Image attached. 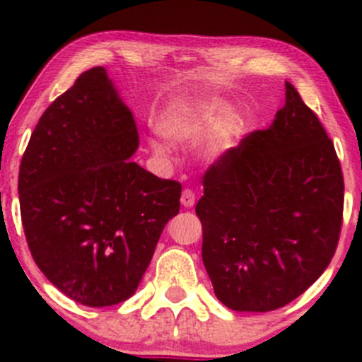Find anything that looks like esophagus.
Here are the masks:
<instances>
[{
  "label": "esophagus",
  "instance_id": "34e87169",
  "mask_svg": "<svg viewBox=\"0 0 362 362\" xmlns=\"http://www.w3.org/2000/svg\"><path fill=\"white\" fill-rule=\"evenodd\" d=\"M194 202H197L194 192H192L191 189H184V192H182V198H180V204L184 205L185 209H191L192 205H194Z\"/></svg>",
  "mask_w": 362,
  "mask_h": 362
}]
</instances>
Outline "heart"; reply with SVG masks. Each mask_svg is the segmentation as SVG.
Masks as SVG:
<instances>
[{
  "label": "heart",
  "mask_w": 362,
  "mask_h": 362,
  "mask_svg": "<svg viewBox=\"0 0 362 362\" xmlns=\"http://www.w3.org/2000/svg\"><path fill=\"white\" fill-rule=\"evenodd\" d=\"M158 130L175 143H202L216 135L212 150L225 153L234 144L241 124L235 117L228 119V109L223 101L211 100L170 110L158 123ZM151 148L157 153H165L162 144L151 143Z\"/></svg>",
  "instance_id": "b5f03b06"
}]
</instances>
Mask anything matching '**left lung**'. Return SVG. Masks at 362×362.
<instances>
[{
	"instance_id": "1",
	"label": "left lung",
	"mask_w": 362,
	"mask_h": 362,
	"mask_svg": "<svg viewBox=\"0 0 362 362\" xmlns=\"http://www.w3.org/2000/svg\"><path fill=\"white\" fill-rule=\"evenodd\" d=\"M343 173L316 114L286 82V103L204 177L202 259L221 303L288 305L325 272L343 221Z\"/></svg>"
}]
</instances>
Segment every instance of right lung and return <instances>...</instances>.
I'll return each mask as SVG.
<instances>
[{"instance_id":"add662e5","label":"right lung","mask_w":362,"mask_h":362,"mask_svg":"<svg viewBox=\"0 0 362 362\" xmlns=\"http://www.w3.org/2000/svg\"><path fill=\"white\" fill-rule=\"evenodd\" d=\"M134 116L105 67L76 78L40 116L19 168L30 252L74 302L107 307L135 293L182 185L132 162Z\"/></svg>"}]
</instances>
